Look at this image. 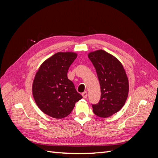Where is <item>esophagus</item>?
Returning <instances> with one entry per match:
<instances>
[{"label": "esophagus", "mask_w": 158, "mask_h": 158, "mask_svg": "<svg viewBox=\"0 0 158 158\" xmlns=\"http://www.w3.org/2000/svg\"><path fill=\"white\" fill-rule=\"evenodd\" d=\"M82 97H83L84 98H86L87 96H88V93H87V92H83V93L82 94Z\"/></svg>", "instance_id": "esophagus-1"}]
</instances>
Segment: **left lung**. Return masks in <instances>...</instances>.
Returning <instances> with one entry per match:
<instances>
[{"instance_id": "8db88e82", "label": "left lung", "mask_w": 158, "mask_h": 158, "mask_svg": "<svg viewBox=\"0 0 158 158\" xmlns=\"http://www.w3.org/2000/svg\"><path fill=\"white\" fill-rule=\"evenodd\" d=\"M88 58L96 70L101 88V98L92 105L93 111L99 117H109L126 102L129 89L127 74L121 62L103 50L89 52Z\"/></svg>"}]
</instances>
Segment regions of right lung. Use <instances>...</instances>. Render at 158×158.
<instances>
[{
	"instance_id": "add662e5",
	"label": "right lung",
	"mask_w": 158,
	"mask_h": 158,
	"mask_svg": "<svg viewBox=\"0 0 158 158\" xmlns=\"http://www.w3.org/2000/svg\"><path fill=\"white\" fill-rule=\"evenodd\" d=\"M76 57L73 52H57L42 63L35 76L33 98L41 111L52 118L67 117L75 103L82 98L67 76Z\"/></svg>"
}]
</instances>
